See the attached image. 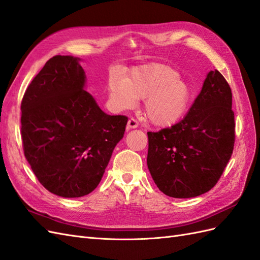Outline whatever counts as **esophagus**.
<instances>
[{
	"label": "esophagus",
	"instance_id": "esophagus-1",
	"mask_svg": "<svg viewBox=\"0 0 260 260\" xmlns=\"http://www.w3.org/2000/svg\"><path fill=\"white\" fill-rule=\"evenodd\" d=\"M136 127H138V121L134 117H131L127 122V129L136 128Z\"/></svg>",
	"mask_w": 260,
	"mask_h": 260
}]
</instances>
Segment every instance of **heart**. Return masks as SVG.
Instances as JSON below:
<instances>
[{"instance_id": "1", "label": "heart", "mask_w": 260, "mask_h": 260, "mask_svg": "<svg viewBox=\"0 0 260 260\" xmlns=\"http://www.w3.org/2000/svg\"><path fill=\"white\" fill-rule=\"evenodd\" d=\"M109 93L119 109L133 108L145 99V114L158 126L177 123L187 111L190 88L168 66L152 63L133 69L122 79H111Z\"/></svg>"}]
</instances>
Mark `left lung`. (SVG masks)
<instances>
[{
    "label": "left lung",
    "mask_w": 260,
    "mask_h": 260,
    "mask_svg": "<svg viewBox=\"0 0 260 260\" xmlns=\"http://www.w3.org/2000/svg\"><path fill=\"white\" fill-rule=\"evenodd\" d=\"M147 135V165L159 190L178 199L211 190L223 175L235 144L232 90L222 73H208L180 122Z\"/></svg>",
    "instance_id": "left-lung-1"
}]
</instances>
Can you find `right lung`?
I'll list each match as a JSON object with an SVG mask.
<instances>
[{
	"mask_svg": "<svg viewBox=\"0 0 260 260\" xmlns=\"http://www.w3.org/2000/svg\"><path fill=\"white\" fill-rule=\"evenodd\" d=\"M78 60L50 58L21 104L25 158L38 181L63 198L83 197L98 187L128 119L99 108L83 89L85 75Z\"/></svg>",
	"mask_w": 260,
	"mask_h": 260,
	"instance_id": "right-lung-1",
	"label": "right lung"
}]
</instances>
